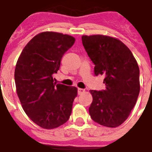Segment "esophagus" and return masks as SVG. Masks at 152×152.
<instances>
[{"label":"esophagus","mask_w":152,"mask_h":152,"mask_svg":"<svg viewBox=\"0 0 152 152\" xmlns=\"http://www.w3.org/2000/svg\"><path fill=\"white\" fill-rule=\"evenodd\" d=\"M85 92H86V90H85V89H81V88H78V89H77V94H78L79 95L84 94Z\"/></svg>","instance_id":"obj_1"}]
</instances>
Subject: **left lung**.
I'll return each mask as SVG.
<instances>
[{"mask_svg": "<svg viewBox=\"0 0 152 152\" xmlns=\"http://www.w3.org/2000/svg\"><path fill=\"white\" fill-rule=\"evenodd\" d=\"M82 44L94 64V75H104L105 89L90 90L89 115L109 128L123 124L140 94V69L132 53L121 41L102 35L83 36Z\"/></svg>", "mask_w": 152, "mask_h": 152, "instance_id": "8db88e82", "label": "left lung"}]
</instances>
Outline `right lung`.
<instances>
[{
    "mask_svg": "<svg viewBox=\"0 0 152 152\" xmlns=\"http://www.w3.org/2000/svg\"><path fill=\"white\" fill-rule=\"evenodd\" d=\"M75 41L68 35L42 32L28 42L16 63L14 77L19 99L28 117L43 129H55L70 118L77 89L56 84L53 75Z\"/></svg>",
    "mask_w": 152,
    "mask_h": 152,
    "instance_id": "add662e5",
    "label": "right lung"
}]
</instances>
